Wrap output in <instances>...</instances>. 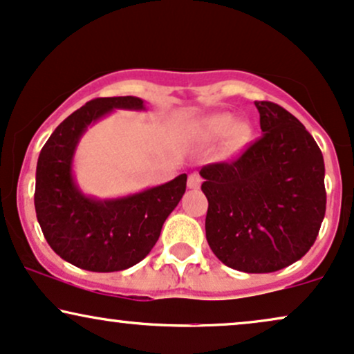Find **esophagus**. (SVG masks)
Segmentation results:
<instances>
[{"instance_id":"obj_1","label":"esophagus","mask_w":354,"mask_h":354,"mask_svg":"<svg viewBox=\"0 0 354 354\" xmlns=\"http://www.w3.org/2000/svg\"><path fill=\"white\" fill-rule=\"evenodd\" d=\"M201 176H199V173H191L189 178H188V188L189 189H198L199 186H201Z\"/></svg>"}]
</instances>
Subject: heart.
<instances>
[{
    "label": "heart",
    "mask_w": 354,
    "mask_h": 354,
    "mask_svg": "<svg viewBox=\"0 0 354 354\" xmlns=\"http://www.w3.org/2000/svg\"><path fill=\"white\" fill-rule=\"evenodd\" d=\"M201 138L206 142H218L221 138H227L229 148H239L247 138V127L244 123H237L236 118L229 113H214L206 117L199 127Z\"/></svg>",
    "instance_id": "1"
}]
</instances>
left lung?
<instances>
[{
  "mask_svg": "<svg viewBox=\"0 0 354 354\" xmlns=\"http://www.w3.org/2000/svg\"><path fill=\"white\" fill-rule=\"evenodd\" d=\"M262 136L231 163L199 171L206 239L221 262L269 274L308 252L325 218V163L313 136L290 112L255 102Z\"/></svg>",
  "mask_w": 354,
  "mask_h": 354,
  "instance_id": "1",
  "label": "left lung"
}]
</instances>
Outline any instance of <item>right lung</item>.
<instances>
[{"label":"right lung","instance_id":"right-lung-1","mask_svg":"<svg viewBox=\"0 0 354 354\" xmlns=\"http://www.w3.org/2000/svg\"><path fill=\"white\" fill-rule=\"evenodd\" d=\"M113 110H147L138 97L87 102L53 131L39 153L34 206L48 244L64 261L91 272L125 270L143 261L166 218L186 191L185 173L165 185L120 198L85 194L74 174V156L88 127Z\"/></svg>","mask_w":354,"mask_h":354}]
</instances>
